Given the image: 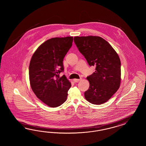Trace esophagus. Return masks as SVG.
Listing matches in <instances>:
<instances>
[{
	"instance_id": "1",
	"label": "esophagus",
	"mask_w": 146,
	"mask_h": 146,
	"mask_svg": "<svg viewBox=\"0 0 146 146\" xmlns=\"http://www.w3.org/2000/svg\"><path fill=\"white\" fill-rule=\"evenodd\" d=\"M80 80L81 79H75L73 80V81H74V82H78L79 81H80Z\"/></svg>"
}]
</instances>
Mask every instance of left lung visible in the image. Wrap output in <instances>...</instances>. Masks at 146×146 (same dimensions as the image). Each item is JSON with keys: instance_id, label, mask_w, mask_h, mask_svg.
Listing matches in <instances>:
<instances>
[{"instance_id": "left-lung-1", "label": "left lung", "mask_w": 146, "mask_h": 146, "mask_svg": "<svg viewBox=\"0 0 146 146\" xmlns=\"http://www.w3.org/2000/svg\"><path fill=\"white\" fill-rule=\"evenodd\" d=\"M74 41L89 65L95 72L87 77L89 88L84 97L93 104L107 102L119 89L121 62L118 54L106 40L99 36H75Z\"/></svg>"}]
</instances>
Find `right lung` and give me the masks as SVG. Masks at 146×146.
<instances>
[{
    "mask_svg": "<svg viewBox=\"0 0 146 146\" xmlns=\"http://www.w3.org/2000/svg\"><path fill=\"white\" fill-rule=\"evenodd\" d=\"M73 37H55L46 40L31 58L29 75L31 89L36 96L47 106L56 108L66 100L71 82L64 71L63 59L72 45Z\"/></svg>",
    "mask_w": 146,
    "mask_h": 146,
    "instance_id": "add662e5",
    "label": "right lung"
}]
</instances>
